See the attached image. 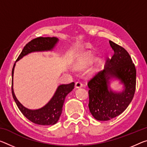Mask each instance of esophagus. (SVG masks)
I'll list each match as a JSON object with an SVG mask.
<instances>
[{"instance_id": "1", "label": "esophagus", "mask_w": 147, "mask_h": 147, "mask_svg": "<svg viewBox=\"0 0 147 147\" xmlns=\"http://www.w3.org/2000/svg\"><path fill=\"white\" fill-rule=\"evenodd\" d=\"M82 86H83V84L80 82H76L75 83V87H76V88H82Z\"/></svg>"}]
</instances>
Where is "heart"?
I'll return each mask as SVG.
<instances>
[{
  "label": "heart",
  "instance_id": "b5f03b06",
  "mask_svg": "<svg viewBox=\"0 0 147 147\" xmlns=\"http://www.w3.org/2000/svg\"><path fill=\"white\" fill-rule=\"evenodd\" d=\"M94 61V56L90 53H87L86 54L84 55L83 57L80 58L78 61L76 62L75 65V68L78 70H84L87 68ZM101 63V60L100 59H95L94 62V65H93L92 68H91L90 71L92 73L97 71L98 69V67Z\"/></svg>",
  "mask_w": 147,
  "mask_h": 147
}]
</instances>
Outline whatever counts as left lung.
Wrapping results in <instances>:
<instances>
[{
    "instance_id": "obj_1",
    "label": "left lung",
    "mask_w": 147,
    "mask_h": 147,
    "mask_svg": "<svg viewBox=\"0 0 147 147\" xmlns=\"http://www.w3.org/2000/svg\"><path fill=\"white\" fill-rule=\"evenodd\" d=\"M114 55L107 60L103 70L88 82L90 111L94 118L107 121L122 114L132 101L136 91V69L131 58L124 48L111 40ZM118 80L121 91L113 90L111 82Z\"/></svg>"
}]
</instances>
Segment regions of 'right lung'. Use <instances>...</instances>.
Masks as SVG:
<instances>
[{
	"label": "right lung",
	"mask_w": 147,
	"mask_h": 147,
	"mask_svg": "<svg viewBox=\"0 0 147 147\" xmlns=\"http://www.w3.org/2000/svg\"><path fill=\"white\" fill-rule=\"evenodd\" d=\"M58 42L59 39L56 37H38L34 38L25 45L16 63L30 53L52 51ZM16 63L11 72V92L13 98L20 111L28 120L36 124L52 125L56 124L61 115L65 97L74 89V83L59 85L53 97L45 105L38 109H29L23 106L18 101L13 91V79Z\"/></svg>",
	"instance_id": "right-lung-1"
}]
</instances>
